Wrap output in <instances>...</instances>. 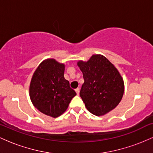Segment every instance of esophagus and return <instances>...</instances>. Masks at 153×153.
Wrapping results in <instances>:
<instances>
[{"label": "esophagus", "mask_w": 153, "mask_h": 153, "mask_svg": "<svg viewBox=\"0 0 153 153\" xmlns=\"http://www.w3.org/2000/svg\"><path fill=\"white\" fill-rule=\"evenodd\" d=\"M75 92H76V94L79 95V94H80V88H78L75 89Z\"/></svg>", "instance_id": "esophagus-1"}]
</instances>
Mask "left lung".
Here are the masks:
<instances>
[{"label": "left lung", "mask_w": 153, "mask_h": 153, "mask_svg": "<svg viewBox=\"0 0 153 153\" xmlns=\"http://www.w3.org/2000/svg\"><path fill=\"white\" fill-rule=\"evenodd\" d=\"M83 75L80 96L93 114L103 116L113 110L122 99L124 84L115 66L101 54H94L87 62L77 63Z\"/></svg>", "instance_id": "left-lung-1"}]
</instances>
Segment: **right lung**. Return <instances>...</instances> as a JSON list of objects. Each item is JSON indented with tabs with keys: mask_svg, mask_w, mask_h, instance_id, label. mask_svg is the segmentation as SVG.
<instances>
[{
	"mask_svg": "<svg viewBox=\"0 0 153 153\" xmlns=\"http://www.w3.org/2000/svg\"><path fill=\"white\" fill-rule=\"evenodd\" d=\"M65 65L54 59L40 63L33 74L29 96L36 108L50 117L62 115L76 95L64 78Z\"/></svg>",
	"mask_w": 153,
	"mask_h": 153,
	"instance_id": "right-lung-1",
	"label": "right lung"
}]
</instances>
